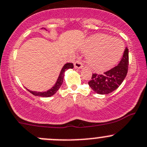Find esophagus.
Returning a JSON list of instances; mask_svg holds the SVG:
<instances>
[{
    "label": "esophagus",
    "instance_id": "obj_1",
    "mask_svg": "<svg viewBox=\"0 0 147 147\" xmlns=\"http://www.w3.org/2000/svg\"><path fill=\"white\" fill-rule=\"evenodd\" d=\"M74 65H75V67L77 69H80L83 67V64L82 63V61H80V60H78L75 62L74 63Z\"/></svg>",
    "mask_w": 147,
    "mask_h": 147
}]
</instances>
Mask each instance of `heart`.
<instances>
[{"instance_id":"b5f03b06","label":"heart","mask_w":147,"mask_h":147,"mask_svg":"<svg viewBox=\"0 0 147 147\" xmlns=\"http://www.w3.org/2000/svg\"><path fill=\"white\" fill-rule=\"evenodd\" d=\"M124 49L125 45L122 40L109 35L96 34L86 41V61L95 70H104L118 63Z\"/></svg>"}]
</instances>
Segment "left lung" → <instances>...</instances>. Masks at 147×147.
Returning a JSON list of instances; mask_svg holds the SVG:
<instances>
[{
	"mask_svg": "<svg viewBox=\"0 0 147 147\" xmlns=\"http://www.w3.org/2000/svg\"><path fill=\"white\" fill-rule=\"evenodd\" d=\"M129 54L125 48L121 61L118 65L103 74L93 73L92 80L88 82L89 86L97 94H108L115 91L125 78L128 70Z\"/></svg>",
	"mask_w": 147,
	"mask_h": 147,
	"instance_id": "left-lung-1",
	"label": "left lung"
}]
</instances>
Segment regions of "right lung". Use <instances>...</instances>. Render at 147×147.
Listing matches in <instances>:
<instances>
[{"label":"right lung","mask_w":147,"mask_h":147,"mask_svg":"<svg viewBox=\"0 0 147 147\" xmlns=\"http://www.w3.org/2000/svg\"><path fill=\"white\" fill-rule=\"evenodd\" d=\"M74 65H73V63H66L63 67L61 69V72L60 73L59 77H58V80H57L56 83L54 85L53 87L51 88V89L49 90L46 91V92H32V91H29V89L27 90L29 91L30 93H32L33 95L34 96H41V97H50L51 96H53V94H55L57 92V91L59 89V88L61 87V86L63 84V78H64V73L67 69L69 68H73Z\"/></svg>","instance_id":"right-lung-1"}]
</instances>
